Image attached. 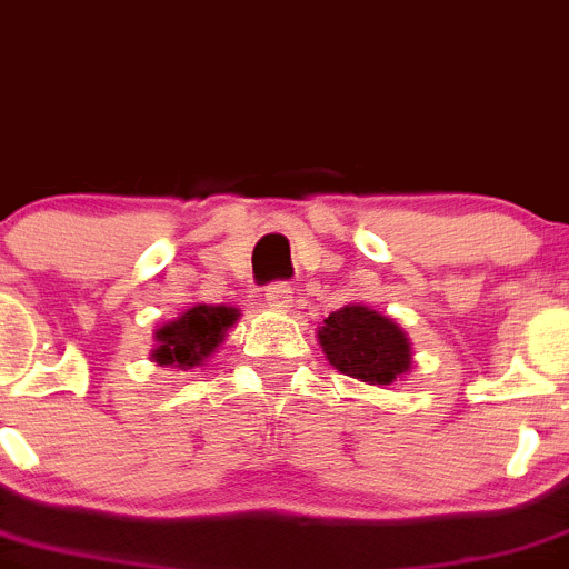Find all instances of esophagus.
<instances>
[{"mask_svg": "<svg viewBox=\"0 0 569 569\" xmlns=\"http://www.w3.org/2000/svg\"><path fill=\"white\" fill-rule=\"evenodd\" d=\"M291 297H295V291H291L289 283H274L267 289V306L272 311H289Z\"/></svg>", "mask_w": 569, "mask_h": 569, "instance_id": "1", "label": "esophagus"}]
</instances>
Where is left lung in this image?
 I'll use <instances>...</instances> for the list:
<instances>
[{
  "label": "left lung",
  "mask_w": 569,
  "mask_h": 569,
  "mask_svg": "<svg viewBox=\"0 0 569 569\" xmlns=\"http://www.w3.org/2000/svg\"><path fill=\"white\" fill-rule=\"evenodd\" d=\"M317 342L333 370L365 385H396L412 370V345L405 328L365 302L331 311L317 331Z\"/></svg>",
  "instance_id": "left-lung-1"
}]
</instances>
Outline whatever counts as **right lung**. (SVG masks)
I'll return each mask as SVG.
<instances>
[{
    "label": "right lung",
    "instance_id": "right-lung-1",
    "mask_svg": "<svg viewBox=\"0 0 569 569\" xmlns=\"http://www.w3.org/2000/svg\"><path fill=\"white\" fill-rule=\"evenodd\" d=\"M238 317H241V311L236 306H210V302L188 306L182 315L162 322L153 331L157 345L151 350V359L159 368L190 373L221 348L227 331L236 326Z\"/></svg>",
    "mask_w": 569,
    "mask_h": 569
}]
</instances>
